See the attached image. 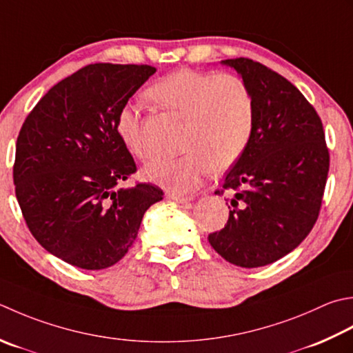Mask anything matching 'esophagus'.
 Segmentation results:
<instances>
[{
	"label": "esophagus",
	"mask_w": 353,
	"mask_h": 353,
	"mask_svg": "<svg viewBox=\"0 0 353 353\" xmlns=\"http://www.w3.org/2000/svg\"><path fill=\"white\" fill-rule=\"evenodd\" d=\"M167 199L172 200V202H177V203H188L192 200V197L190 196H181V194H176V192H167Z\"/></svg>",
	"instance_id": "1"
}]
</instances>
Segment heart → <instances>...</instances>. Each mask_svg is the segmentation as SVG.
Instances as JSON below:
<instances>
[{
  "label": "heart",
  "instance_id": "heart-1",
  "mask_svg": "<svg viewBox=\"0 0 353 353\" xmlns=\"http://www.w3.org/2000/svg\"><path fill=\"white\" fill-rule=\"evenodd\" d=\"M147 98L186 119L179 157H157L145 165L142 177L171 191L192 192L211 170L230 168L251 142L255 107L251 90L239 76L181 68L154 81ZM116 133L136 159L148 157L141 110L123 105L116 116Z\"/></svg>",
  "mask_w": 353,
  "mask_h": 353
}]
</instances>
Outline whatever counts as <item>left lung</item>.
Masks as SVG:
<instances>
[{
	"instance_id": "1",
	"label": "left lung",
	"mask_w": 353,
	"mask_h": 353,
	"mask_svg": "<svg viewBox=\"0 0 353 353\" xmlns=\"http://www.w3.org/2000/svg\"><path fill=\"white\" fill-rule=\"evenodd\" d=\"M222 64L234 68L251 90L255 121L245 154L216 191L232 194L230 219L208 240L230 263L259 268L294 251L314 228L327 181L329 150L320 116L286 78L248 58Z\"/></svg>"
}]
</instances>
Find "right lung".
Segmentation results:
<instances>
[{
    "label": "right lung",
    "instance_id": "right-lung-1",
    "mask_svg": "<svg viewBox=\"0 0 353 353\" xmlns=\"http://www.w3.org/2000/svg\"><path fill=\"white\" fill-rule=\"evenodd\" d=\"M156 68L90 64L53 85L26 117L13 183L32 236L65 263L98 271L134 243L156 185L116 190L136 172L116 116Z\"/></svg>",
    "mask_w": 353,
    "mask_h": 353
}]
</instances>
